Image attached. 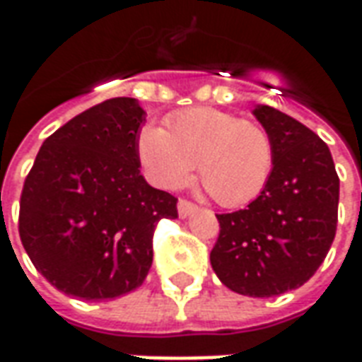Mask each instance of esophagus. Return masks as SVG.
Returning <instances> with one entry per match:
<instances>
[{"instance_id": "1", "label": "esophagus", "mask_w": 362, "mask_h": 362, "mask_svg": "<svg viewBox=\"0 0 362 362\" xmlns=\"http://www.w3.org/2000/svg\"><path fill=\"white\" fill-rule=\"evenodd\" d=\"M197 211V205L188 202V199H178V215L180 217H188L189 213Z\"/></svg>"}]
</instances>
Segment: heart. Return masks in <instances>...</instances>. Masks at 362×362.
Wrapping results in <instances>:
<instances>
[{
	"label": "heart",
	"instance_id": "heart-1",
	"mask_svg": "<svg viewBox=\"0 0 362 362\" xmlns=\"http://www.w3.org/2000/svg\"><path fill=\"white\" fill-rule=\"evenodd\" d=\"M135 151L158 188H180L197 165L199 180L223 207H240L259 197L275 166V145L266 127L217 108L173 114L166 118V132L143 126Z\"/></svg>",
	"mask_w": 362,
	"mask_h": 362
}]
</instances>
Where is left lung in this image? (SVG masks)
I'll list each match as a JSON object with an SVG mask.
<instances>
[{
  "mask_svg": "<svg viewBox=\"0 0 362 362\" xmlns=\"http://www.w3.org/2000/svg\"><path fill=\"white\" fill-rule=\"evenodd\" d=\"M256 118L272 135L275 166L246 209L221 213L211 266L230 291L275 296L298 288L326 259L337 228L339 176L327 145L272 106Z\"/></svg>",
  "mask_w": 362,
  "mask_h": 362,
  "instance_id": "obj_1",
  "label": "left lung"
}]
</instances>
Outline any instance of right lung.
Returning a JSON list of instances; mask_svg holds the SVG:
<instances>
[{"instance_id":"add662e5","label":"right lung","mask_w":362,"mask_h":362,"mask_svg":"<svg viewBox=\"0 0 362 362\" xmlns=\"http://www.w3.org/2000/svg\"><path fill=\"white\" fill-rule=\"evenodd\" d=\"M145 112L118 96L69 119L42 143L25 178L19 236L44 279L83 300H110L141 285L160 219L176 197L139 174L135 139Z\"/></svg>"}]
</instances>
